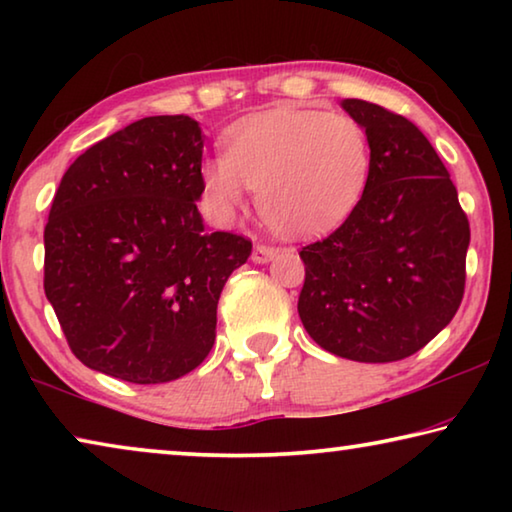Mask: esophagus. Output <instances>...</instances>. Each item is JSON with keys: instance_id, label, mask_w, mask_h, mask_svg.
Listing matches in <instances>:
<instances>
[{"instance_id": "34e87169", "label": "esophagus", "mask_w": 512, "mask_h": 512, "mask_svg": "<svg viewBox=\"0 0 512 512\" xmlns=\"http://www.w3.org/2000/svg\"><path fill=\"white\" fill-rule=\"evenodd\" d=\"M277 255V250L271 248V246H264V244H257L253 248V255H250V259H253L255 264H266L271 262V259Z\"/></svg>"}]
</instances>
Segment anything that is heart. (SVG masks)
I'll list each match as a JSON object with an SVG mask.
<instances>
[{"label": "heart", "mask_w": 512, "mask_h": 512, "mask_svg": "<svg viewBox=\"0 0 512 512\" xmlns=\"http://www.w3.org/2000/svg\"><path fill=\"white\" fill-rule=\"evenodd\" d=\"M225 153L201 164L203 194L221 223L248 207L250 189L275 230L320 237L339 228L366 194L372 146L357 119L280 106L232 124Z\"/></svg>", "instance_id": "obj_1"}]
</instances>
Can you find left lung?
Instances as JSON below:
<instances>
[{
	"mask_svg": "<svg viewBox=\"0 0 512 512\" xmlns=\"http://www.w3.org/2000/svg\"><path fill=\"white\" fill-rule=\"evenodd\" d=\"M341 108L370 137V180L348 221L300 250L298 314L311 339L336 357L400 361L445 329L461 305L470 223L418 126L361 99H343Z\"/></svg>",
	"mask_w": 512,
	"mask_h": 512,
	"instance_id": "obj_1",
	"label": "left lung"
}]
</instances>
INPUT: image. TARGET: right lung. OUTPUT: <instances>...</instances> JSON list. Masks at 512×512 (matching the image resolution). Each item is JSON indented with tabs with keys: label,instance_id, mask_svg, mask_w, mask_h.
<instances>
[{
	"label": "right lung",
	"instance_id": "1",
	"mask_svg": "<svg viewBox=\"0 0 512 512\" xmlns=\"http://www.w3.org/2000/svg\"><path fill=\"white\" fill-rule=\"evenodd\" d=\"M203 144L192 117H144L90 146L60 180L45 293L88 368L164 384L210 354L221 291L253 246L205 232Z\"/></svg>",
	"mask_w": 512,
	"mask_h": 512
}]
</instances>
